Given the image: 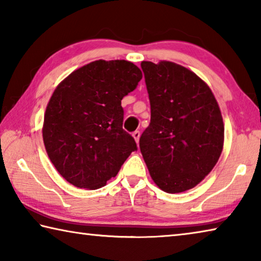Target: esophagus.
I'll return each mask as SVG.
<instances>
[{
  "mask_svg": "<svg viewBox=\"0 0 261 261\" xmlns=\"http://www.w3.org/2000/svg\"><path fill=\"white\" fill-rule=\"evenodd\" d=\"M132 137H134L135 138V140H136V143L138 144V141H139V138H140V132L139 131H135L134 134H132Z\"/></svg>",
  "mask_w": 261,
  "mask_h": 261,
  "instance_id": "1",
  "label": "esophagus"
}]
</instances>
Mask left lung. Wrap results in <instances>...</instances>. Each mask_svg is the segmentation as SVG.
I'll return each instance as SVG.
<instances>
[{
	"label": "left lung",
	"mask_w": 261,
	"mask_h": 261,
	"mask_svg": "<svg viewBox=\"0 0 261 261\" xmlns=\"http://www.w3.org/2000/svg\"><path fill=\"white\" fill-rule=\"evenodd\" d=\"M151 123L139 140L149 175L162 191L199 184L218 162L224 124L213 92L191 70L174 62L143 61Z\"/></svg>",
	"instance_id": "8db88e82"
}]
</instances>
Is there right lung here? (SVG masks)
<instances>
[{
	"label": "right lung",
	"mask_w": 261,
	"mask_h": 261,
	"mask_svg": "<svg viewBox=\"0 0 261 261\" xmlns=\"http://www.w3.org/2000/svg\"><path fill=\"white\" fill-rule=\"evenodd\" d=\"M143 78L125 60L91 62L63 79L47 105L42 138L48 158L64 179L96 190L117 175L135 139L123 130V96Z\"/></svg>",
	"instance_id": "1"
}]
</instances>
